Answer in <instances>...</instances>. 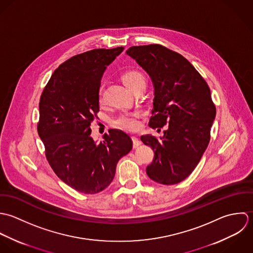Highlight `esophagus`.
<instances>
[{"label":"esophagus","mask_w":253,"mask_h":253,"mask_svg":"<svg viewBox=\"0 0 253 253\" xmlns=\"http://www.w3.org/2000/svg\"><path fill=\"white\" fill-rule=\"evenodd\" d=\"M132 141H133V147L136 149V148H138L142 143H141V141L137 138V137H135V136H133L132 137Z\"/></svg>","instance_id":"34e87169"}]
</instances>
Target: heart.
Returning a JSON list of instances; mask_svg holds the SVG:
<instances>
[{
    "label": "heart",
    "mask_w": 253,
    "mask_h": 253,
    "mask_svg": "<svg viewBox=\"0 0 253 253\" xmlns=\"http://www.w3.org/2000/svg\"><path fill=\"white\" fill-rule=\"evenodd\" d=\"M122 80L125 83V85L129 88H132L133 86H135L140 82H143V81L146 82V78L144 74L138 70L126 71L122 75ZM101 91H102V87H101L99 92L100 99H101ZM143 115H144V112L140 109L123 111L117 117H115V119L113 120V123L117 127H120L124 130L135 131L140 127L141 125L140 119Z\"/></svg>",
    "instance_id": "heart-1"
}]
</instances>
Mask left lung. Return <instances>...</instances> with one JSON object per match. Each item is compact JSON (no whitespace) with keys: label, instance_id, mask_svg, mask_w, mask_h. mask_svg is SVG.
Returning <instances> with one entry per match:
<instances>
[{"label":"left lung","instance_id":"8db88e82","mask_svg":"<svg viewBox=\"0 0 253 253\" xmlns=\"http://www.w3.org/2000/svg\"><path fill=\"white\" fill-rule=\"evenodd\" d=\"M126 53L136 59L153 82L149 125L153 129L168 125L160 141L152 135L141 137L154 152L147 174L159 184H178L195 170L209 144L216 115L210 89L187 58L161 45L133 46Z\"/></svg>","mask_w":253,"mask_h":253}]
</instances>
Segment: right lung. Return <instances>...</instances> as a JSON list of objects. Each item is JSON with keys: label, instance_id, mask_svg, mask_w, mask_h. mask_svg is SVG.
Listing matches in <instances>:
<instances>
[{"label": "right lung", "instance_id": "obj_1", "mask_svg": "<svg viewBox=\"0 0 253 253\" xmlns=\"http://www.w3.org/2000/svg\"><path fill=\"white\" fill-rule=\"evenodd\" d=\"M124 50L95 49L61 63L43 90L37 130L56 176L72 189L94 195L112 182L118 160L132 150L128 134L109 129L100 144L91 137L106 67Z\"/></svg>", "mask_w": 253, "mask_h": 253}]
</instances>
